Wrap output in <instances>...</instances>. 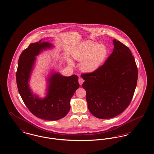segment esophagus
<instances>
[{"label":"esophagus","instance_id":"esophagus-1","mask_svg":"<svg viewBox=\"0 0 154 154\" xmlns=\"http://www.w3.org/2000/svg\"><path fill=\"white\" fill-rule=\"evenodd\" d=\"M79 82L80 85H82V83L84 82V80H83L82 79H81V78H80V79H79Z\"/></svg>","mask_w":154,"mask_h":154}]
</instances>
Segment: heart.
I'll return each instance as SVG.
<instances>
[{
  "label": "heart",
  "instance_id": "b5f03b06",
  "mask_svg": "<svg viewBox=\"0 0 154 154\" xmlns=\"http://www.w3.org/2000/svg\"><path fill=\"white\" fill-rule=\"evenodd\" d=\"M109 50L104 44L96 43L94 41L87 40L81 42L72 51L73 58L77 61H81V70L86 73L96 71L107 58ZM69 63L73 66L71 60Z\"/></svg>",
  "mask_w": 154,
  "mask_h": 154
}]
</instances>
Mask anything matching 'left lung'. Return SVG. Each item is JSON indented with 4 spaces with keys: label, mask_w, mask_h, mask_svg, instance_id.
Returning a JSON list of instances; mask_svg holds the SVG:
<instances>
[{
    "label": "left lung",
    "mask_w": 154,
    "mask_h": 154,
    "mask_svg": "<svg viewBox=\"0 0 154 154\" xmlns=\"http://www.w3.org/2000/svg\"><path fill=\"white\" fill-rule=\"evenodd\" d=\"M112 42L113 51L102 66L81 74L88 109L100 119L122 113L131 102L137 82V67L131 50L116 39Z\"/></svg>",
    "instance_id": "left-lung-1"
}]
</instances>
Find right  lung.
Returning <instances> with one entry per match:
<instances>
[{
	"label": "right lung",
	"instance_id": "obj_1",
	"mask_svg": "<svg viewBox=\"0 0 154 154\" xmlns=\"http://www.w3.org/2000/svg\"><path fill=\"white\" fill-rule=\"evenodd\" d=\"M42 40L30 44L21 53L16 73L17 84L23 102L34 116L47 121H56L65 117L69 111L70 99L80 84L75 74L66 77L52 71L47 77L46 96L41 98L32 92L29 82L36 57L53 47Z\"/></svg>",
	"mask_w": 154,
	"mask_h": 154
}]
</instances>
